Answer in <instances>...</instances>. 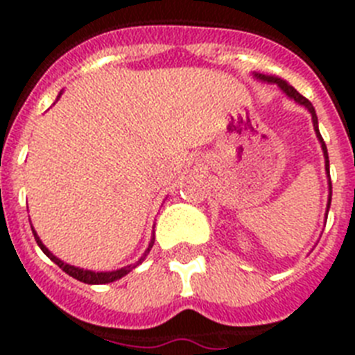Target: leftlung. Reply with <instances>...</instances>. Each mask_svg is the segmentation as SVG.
Masks as SVG:
<instances>
[{"instance_id": "1", "label": "left lung", "mask_w": 355, "mask_h": 355, "mask_svg": "<svg viewBox=\"0 0 355 355\" xmlns=\"http://www.w3.org/2000/svg\"><path fill=\"white\" fill-rule=\"evenodd\" d=\"M252 76L256 80L263 81V83H270V85H277L279 89L283 90L284 96H288L290 99H293L297 105L304 106V108L311 114V121H313V128H315V133H316V139H318L320 146H322V153H324V158H325V172H327V181H329V199H327V211H325V218H327V213L329 208H331V197H332V184H331V174H329V155H327V147H325L324 139H322V135H320L318 130V117H316V112H315V106L311 105V101H307L306 97L302 94H299L297 90L288 83L286 80H281L279 76H270V74H259V72H252Z\"/></svg>"}]
</instances>
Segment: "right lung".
<instances>
[{
    "label": "right lung",
    "instance_id": "1",
    "mask_svg": "<svg viewBox=\"0 0 355 355\" xmlns=\"http://www.w3.org/2000/svg\"><path fill=\"white\" fill-rule=\"evenodd\" d=\"M62 92L58 94V97H56V101L60 99ZM31 231H33V236H35V241H37V245L40 247V250H42L46 256H48L49 259H51L53 263H56V265L60 266L62 270L65 272V274H69L71 277L78 279V281H81V283H87V284H106V283H114V281H117V279L124 277L126 274H130L133 268H137V266L140 265V263L146 259V256L149 254L150 247H153V243H155V233H153V238H150L149 241V247L146 249V252L142 254V258L139 259L137 263H133V265H128V266H122V268H119V270H112V272H94V270H83V268H78V266H72V265H67V263H64L62 259H58L55 256V254L51 252V250L48 249V247L44 245L42 240L39 238V234H37V231L33 229V225H31Z\"/></svg>",
    "mask_w": 355,
    "mask_h": 355
}]
</instances>
